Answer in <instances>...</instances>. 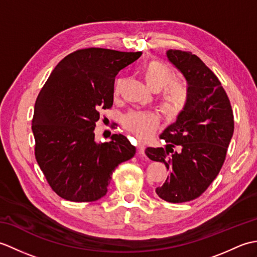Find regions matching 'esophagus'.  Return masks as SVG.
<instances>
[{
    "mask_svg": "<svg viewBox=\"0 0 257 257\" xmlns=\"http://www.w3.org/2000/svg\"><path fill=\"white\" fill-rule=\"evenodd\" d=\"M137 148H138V152L139 155L144 156L145 155V148H146V144L143 143V141H139L138 145H137Z\"/></svg>",
    "mask_w": 257,
    "mask_h": 257,
    "instance_id": "1",
    "label": "esophagus"
}]
</instances>
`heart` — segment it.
I'll use <instances>...</instances> for the list:
<instances>
[{"label": "heart", "instance_id": "1", "mask_svg": "<svg viewBox=\"0 0 257 257\" xmlns=\"http://www.w3.org/2000/svg\"><path fill=\"white\" fill-rule=\"evenodd\" d=\"M146 84L154 91L165 88L161 96L160 107L162 112L169 119H173L183 111L189 100V87L183 81H173L174 73L172 69L161 62H150L144 68ZM120 80L116 81L114 92L119 91ZM159 116L154 112L132 111L125 114L123 124L140 139L151 137L159 124Z\"/></svg>", "mask_w": 257, "mask_h": 257}]
</instances>
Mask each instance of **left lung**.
<instances>
[{
	"instance_id": "8db88e82",
	"label": "left lung",
	"mask_w": 257,
	"mask_h": 257,
	"mask_svg": "<svg viewBox=\"0 0 257 257\" xmlns=\"http://www.w3.org/2000/svg\"><path fill=\"white\" fill-rule=\"evenodd\" d=\"M166 54L187 80L189 100L160 135L170 149L148 147L146 155L170 170L166 182L156 189L159 198L182 203L200 196L219 174L234 133V118L220 80L198 56L177 50Z\"/></svg>"
}]
</instances>
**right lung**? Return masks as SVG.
<instances>
[{"mask_svg":"<svg viewBox=\"0 0 257 257\" xmlns=\"http://www.w3.org/2000/svg\"><path fill=\"white\" fill-rule=\"evenodd\" d=\"M141 52L85 48L54 68L37 96L32 121L35 158L48 184L61 198L92 202L106 195L111 174L135 156L122 135L95 140L99 110L111 108L113 83Z\"/></svg>","mask_w":257,"mask_h":257,"instance_id":"add662e5","label":"right lung"}]
</instances>
